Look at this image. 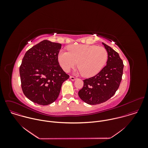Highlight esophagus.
Returning <instances> with one entry per match:
<instances>
[{
  "label": "esophagus",
  "mask_w": 148,
  "mask_h": 148,
  "mask_svg": "<svg viewBox=\"0 0 148 148\" xmlns=\"http://www.w3.org/2000/svg\"><path fill=\"white\" fill-rule=\"evenodd\" d=\"M69 78H70V79H71V80H72V81H74V80H76V77H75L74 76H71L69 77Z\"/></svg>",
  "instance_id": "34e87169"
}]
</instances>
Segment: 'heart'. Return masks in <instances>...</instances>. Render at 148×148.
I'll list each match as a JSON object with an SVG mask.
<instances>
[{"label": "heart", "instance_id": "1", "mask_svg": "<svg viewBox=\"0 0 148 148\" xmlns=\"http://www.w3.org/2000/svg\"><path fill=\"white\" fill-rule=\"evenodd\" d=\"M68 52L60 51L58 61L62 68L68 72L77 64L79 71L85 77H90L99 73L108 60L106 49L95 45L79 44L68 47Z\"/></svg>", "mask_w": 148, "mask_h": 148}]
</instances>
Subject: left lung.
<instances>
[{
    "instance_id": "8db88e82",
    "label": "left lung",
    "mask_w": 148,
    "mask_h": 148,
    "mask_svg": "<svg viewBox=\"0 0 148 148\" xmlns=\"http://www.w3.org/2000/svg\"><path fill=\"white\" fill-rule=\"evenodd\" d=\"M102 43L108 55L106 65L95 76L84 80V86L78 93L80 98L90 105L99 104L111 98L120 86L123 73V62L119 53Z\"/></svg>"
}]
</instances>
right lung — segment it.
Segmentation results:
<instances>
[{
  "label": "right lung",
  "instance_id": "add662e5",
  "mask_svg": "<svg viewBox=\"0 0 148 148\" xmlns=\"http://www.w3.org/2000/svg\"><path fill=\"white\" fill-rule=\"evenodd\" d=\"M61 48L60 43L44 40L25 53L19 68L21 89L32 102L42 106L53 103L69 77L58 62Z\"/></svg>",
  "mask_w": 148,
  "mask_h": 148
}]
</instances>
